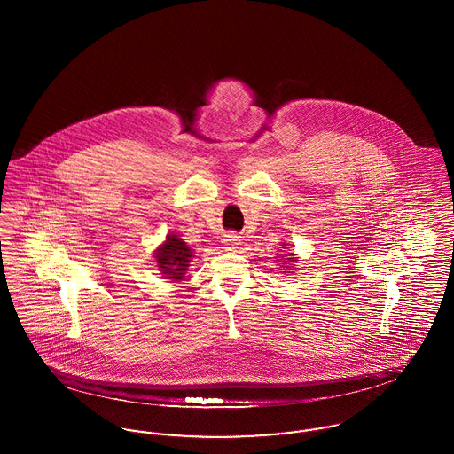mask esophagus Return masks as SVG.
I'll use <instances>...</instances> for the list:
<instances>
[{"mask_svg": "<svg viewBox=\"0 0 454 454\" xmlns=\"http://www.w3.org/2000/svg\"><path fill=\"white\" fill-rule=\"evenodd\" d=\"M221 243H223V248L226 252H235L238 248V245H241V238L235 235V233H228L224 237L221 238Z\"/></svg>", "mask_w": 454, "mask_h": 454, "instance_id": "34e87169", "label": "esophagus"}]
</instances>
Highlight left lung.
Instances as JSON below:
<instances>
[{"instance_id":"8db88e82","label":"left lung","mask_w":454,"mask_h":454,"mask_svg":"<svg viewBox=\"0 0 454 454\" xmlns=\"http://www.w3.org/2000/svg\"><path fill=\"white\" fill-rule=\"evenodd\" d=\"M286 255H287V259H286V262H294V254H293V252H291V254H286Z\"/></svg>"}]
</instances>
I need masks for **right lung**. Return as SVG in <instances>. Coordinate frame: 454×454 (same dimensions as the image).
Returning a JSON list of instances; mask_svg holds the SVG:
<instances>
[{"label":"right lung","instance_id":"1","mask_svg":"<svg viewBox=\"0 0 454 454\" xmlns=\"http://www.w3.org/2000/svg\"><path fill=\"white\" fill-rule=\"evenodd\" d=\"M191 259H192L191 247H187V243L176 235H168L163 241V245H160V248H156L154 252L158 270L163 274L165 279H172V281L184 279V274L189 269Z\"/></svg>","mask_w":454,"mask_h":454}]
</instances>
